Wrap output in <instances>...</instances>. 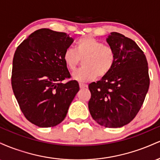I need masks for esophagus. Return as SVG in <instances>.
<instances>
[{
    "label": "esophagus",
    "mask_w": 160,
    "mask_h": 160,
    "mask_svg": "<svg viewBox=\"0 0 160 160\" xmlns=\"http://www.w3.org/2000/svg\"><path fill=\"white\" fill-rule=\"evenodd\" d=\"M88 86L85 83H82V82H80V89H85V88H87Z\"/></svg>",
    "instance_id": "1"
}]
</instances>
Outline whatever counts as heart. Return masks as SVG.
I'll list each match as a JSON object with an SVG mask.
<instances>
[{
	"label": "heart",
	"instance_id": "b5f03b06",
	"mask_svg": "<svg viewBox=\"0 0 160 160\" xmlns=\"http://www.w3.org/2000/svg\"><path fill=\"white\" fill-rule=\"evenodd\" d=\"M80 59L82 68L73 74V78L78 82H88L109 74L115 64L116 54L111 47L86 36L77 40L75 50L68 48L63 54L65 65L71 71H75Z\"/></svg>",
	"mask_w": 160,
	"mask_h": 160
}]
</instances>
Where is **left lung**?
Returning a JSON list of instances; mask_svg holds the SVG:
<instances>
[{
    "label": "left lung",
    "mask_w": 160,
    "mask_h": 160,
    "mask_svg": "<svg viewBox=\"0 0 160 160\" xmlns=\"http://www.w3.org/2000/svg\"><path fill=\"white\" fill-rule=\"evenodd\" d=\"M107 42L114 49L111 72L89 85V110L93 120L108 128L129 123L140 111L150 86L148 64L135 42L112 32Z\"/></svg>",
    "instance_id": "8db88e82"
}]
</instances>
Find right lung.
Wrapping results in <instances>:
<instances>
[{
	"label": "right lung",
	"mask_w": 160,
	"mask_h": 160,
	"mask_svg": "<svg viewBox=\"0 0 160 160\" xmlns=\"http://www.w3.org/2000/svg\"><path fill=\"white\" fill-rule=\"evenodd\" d=\"M74 39L64 32L37 30L16 49L11 84L22 112L29 122L48 128L62 122L80 89L71 78L63 54Z\"/></svg>",
	"instance_id": "right-lung-1"
}]
</instances>
